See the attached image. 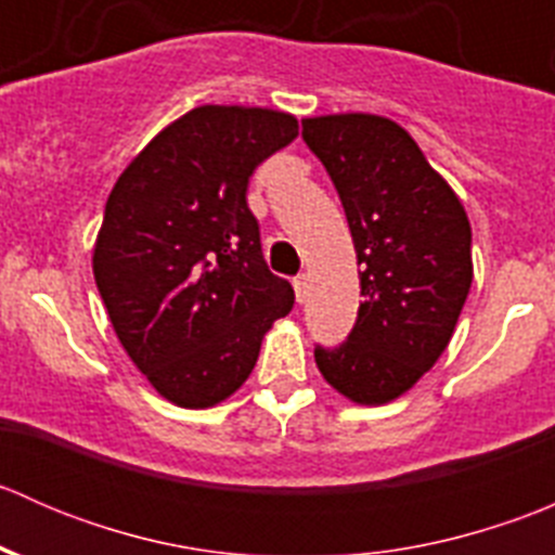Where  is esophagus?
Returning a JSON list of instances; mask_svg holds the SVG:
<instances>
[{
	"mask_svg": "<svg viewBox=\"0 0 555 555\" xmlns=\"http://www.w3.org/2000/svg\"><path fill=\"white\" fill-rule=\"evenodd\" d=\"M293 287H295V298H298V304H304V298H306V276H304V273H298V276L293 279Z\"/></svg>",
	"mask_w": 555,
	"mask_h": 555,
	"instance_id": "1",
	"label": "esophagus"
}]
</instances>
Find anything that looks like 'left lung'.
<instances>
[{"label": "left lung", "mask_w": 555, "mask_h": 555, "mask_svg": "<svg viewBox=\"0 0 555 555\" xmlns=\"http://www.w3.org/2000/svg\"><path fill=\"white\" fill-rule=\"evenodd\" d=\"M333 179L360 266L349 340L317 349L319 373L357 405H386L440 360L473 284V233L451 184L400 122L371 112L304 117Z\"/></svg>", "instance_id": "1"}]
</instances>
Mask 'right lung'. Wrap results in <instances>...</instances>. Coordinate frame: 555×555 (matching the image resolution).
<instances>
[{"label":"right lung","instance_id":"add662e5","mask_svg":"<svg viewBox=\"0 0 555 555\" xmlns=\"http://www.w3.org/2000/svg\"><path fill=\"white\" fill-rule=\"evenodd\" d=\"M295 137L289 112L195 106L150 139L106 198L93 279L126 354L173 405L215 408L242 389L293 309L289 282L262 260L246 184Z\"/></svg>","mask_w":555,"mask_h":555}]
</instances>
